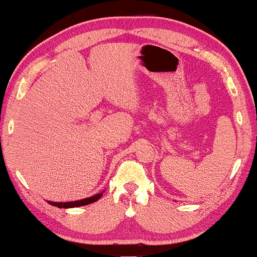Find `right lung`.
Here are the masks:
<instances>
[{
	"mask_svg": "<svg viewBox=\"0 0 257 257\" xmlns=\"http://www.w3.org/2000/svg\"><path fill=\"white\" fill-rule=\"evenodd\" d=\"M102 192H104V191H102ZM102 192L95 194V196L88 197V198H84V199H81V200H75V202H48V203H49V204H51V205L58 206V208H64V209H67V208H77V206L88 205V204H90V203L96 202V200L101 198Z\"/></svg>",
	"mask_w": 257,
	"mask_h": 257,
	"instance_id": "1",
	"label": "right lung"
}]
</instances>
